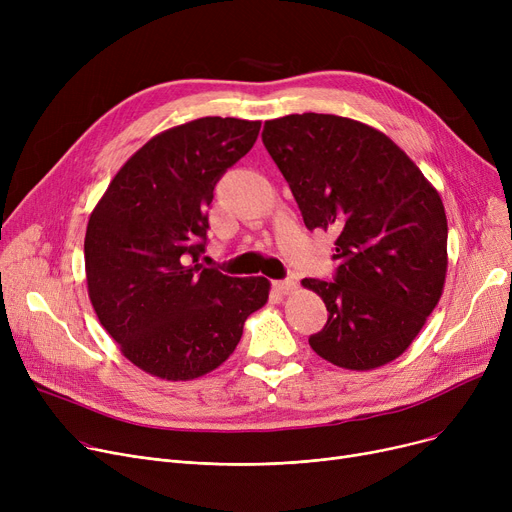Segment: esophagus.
<instances>
[{
    "label": "esophagus",
    "instance_id": "obj_1",
    "mask_svg": "<svg viewBox=\"0 0 512 512\" xmlns=\"http://www.w3.org/2000/svg\"><path fill=\"white\" fill-rule=\"evenodd\" d=\"M274 288H276L278 292H282V294H288V292H292L294 288H297V282L290 280V278H286V280H276V282H274Z\"/></svg>",
    "mask_w": 512,
    "mask_h": 512
}]
</instances>
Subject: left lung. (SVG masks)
I'll return each instance as SVG.
<instances>
[{
    "instance_id": "1",
    "label": "left lung",
    "mask_w": 512,
    "mask_h": 512,
    "mask_svg": "<svg viewBox=\"0 0 512 512\" xmlns=\"http://www.w3.org/2000/svg\"><path fill=\"white\" fill-rule=\"evenodd\" d=\"M261 139L305 226L336 234L334 280H303L328 307L311 348L353 371L394 361L442 297L448 224L438 191L384 132L351 118L290 114L267 120Z\"/></svg>"
}]
</instances>
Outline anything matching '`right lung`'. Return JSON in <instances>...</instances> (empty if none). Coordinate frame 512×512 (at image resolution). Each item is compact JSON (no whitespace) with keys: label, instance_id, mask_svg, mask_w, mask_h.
Returning <instances> with one entry per match:
<instances>
[{"label":"right lung","instance_id":"1","mask_svg":"<svg viewBox=\"0 0 512 512\" xmlns=\"http://www.w3.org/2000/svg\"><path fill=\"white\" fill-rule=\"evenodd\" d=\"M261 122L207 116L157 134L95 205L85 236L89 299L122 355L161 380L220 367L270 282L203 267L213 188Z\"/></svg>","mask_w":512,"mask_h":512}]
</instances>
